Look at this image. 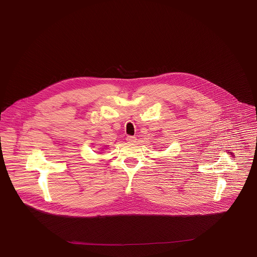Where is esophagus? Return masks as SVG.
Returning <instances> with one entry per match:
<instances>
[{"instance_id": "34e87169", "label": "esophagus", "mask_w": 257, "mask_h": 257, "mask_svg": "<svg viewBox=\"0 0 257 257\" xmlns=\"http://www.w3.org/2000/svg\"><path fill=\"white\" fill-rule=\"evenodd\" d=\"M126 140L128 141V142H135V140H136V137L135 136H127L126 137Z\"/></svg>"}]
</instances>
